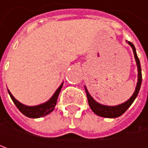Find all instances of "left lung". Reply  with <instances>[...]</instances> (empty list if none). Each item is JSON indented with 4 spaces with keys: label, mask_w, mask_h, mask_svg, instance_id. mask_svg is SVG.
I'll use <instances>...</instances> for the list:
<instances>
[{
    "label": "left lung",
    "mask_w": 148,
    "mask_h": 148,
    "mask_svg": "<svg viewBox=\"0 0 148 148\" xmlns=\"http://www.w3.org/2000/svg\"><path fill=\"white\" fill-rule=\"evenodd\" d=\"M128 44L130 45L132 47V49H133L134 58H135L136 64H137V68H138V82H137V86H136L135 91L134 92L133 96L128 101H126L125 103L119 104V105H116V106H106V105H103V104L97 103L91 97V95L89 94L88 91L85 87L89 106L92 110V111L95 114H97L98 116H103V117H108V118H115V117H118V116H122L130 108V106L132 104V103L134 101L135 98L137 97V95L139 93V91H140V85H141V80H142L140 63V60H139V58L137 56L136 50H135V48H134V45L132 43H130V42H128Z\"/></svg>",
    "instance_id": "1"
}]
</instances>
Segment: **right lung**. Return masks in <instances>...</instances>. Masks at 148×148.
<instances>
[{"label":"right lung","mask_w":148,"mask_h":148,"mask_svg":"<svg viewBox=\"0 0 148 148\" xmlns=\"http://www.w3.org/2000/svg\"><path fill=\"white\" fill-rule=\"evenodd\" d=\"M62 84L60 86V87L56 90V92H55V94L52 96V98L45 103L37 105V106H26L24 105L21 103H19L18 100H16L14 97L11 94V92L8 91V93L13 100V102L17 106V108L18 109V110L24 114L25 116L31 117V118H38V117H41V116H45L46 115H48L49 113H50L51 111L54 110L55 106L57 102V99L59 96V93L62 90Z\"/></svg>","instance_id":"1"}]
</instances>
